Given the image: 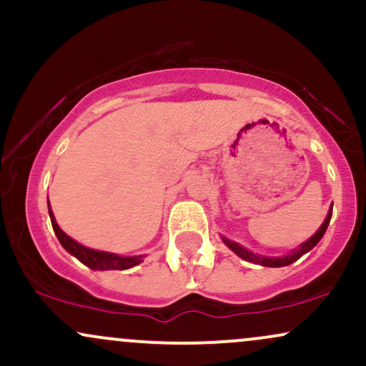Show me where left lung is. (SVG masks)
Returning <instances> with one entry per match:
<instances>
[{
	"label": "left lung",
	"instance_id": "obj_1",
	"mask_svg": "<svg viewBox=\"0 0 366 366\" xmlns=\"http://www.w3.org/2000/svg\"><path fill=\"white\" fill-rule=\"evenodd\" d=\"M330 217H332V209H329V215H327L325 220H323L320 229H318L317 232H315L313 236L308 239V241L303 242V244L297 247V249H294L292 253H289L285 256H279V258H270V256L254 254V253H251L249 249H246V247L237 244V242L229 241V239H225V237H222V239H224L225 244L229 246L230 249H232L234 253L239 256V258L246 259V262H251V263H256V264H263V267H287V264H291V263L296 262V259H300L301 256H303L305 253H308L310 249H313V247L318 244V241H320V239L323 237L327 227H329V224H330Z\"/></svg>",
	"mask_w": 366,
	"mask_h": 366
}]
</instances>
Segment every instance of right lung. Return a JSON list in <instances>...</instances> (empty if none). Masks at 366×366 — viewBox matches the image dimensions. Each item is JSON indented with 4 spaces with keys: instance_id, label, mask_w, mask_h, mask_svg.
Wrapping results in <instances>:
<instances>
[{
    "instance_id": "add662e5",
    "label": "right lung",
    "mask_w": 366,
    "mask_h": 366,
    "mask_svg": "<svg viewBox=\"0 0 366 366\" xmlns=\"http://www.w3.org/2000/svg\"><path fill=\"white\" fill-rule=\"evenodd\" d=\"M49 218H51V225L54 234H56L60 244L69 251L70 254H74L79 262H82L86 267H89L91 270H127V268L136 267L142 262V254L139 256H119L115 253H107V251H98L91 249V247H86L79 244L77 241H74L72 237L66 236L65 232L58 227L56 220H54V215L51 212V207H49Z\"/></svg>"
}]
</instances>
